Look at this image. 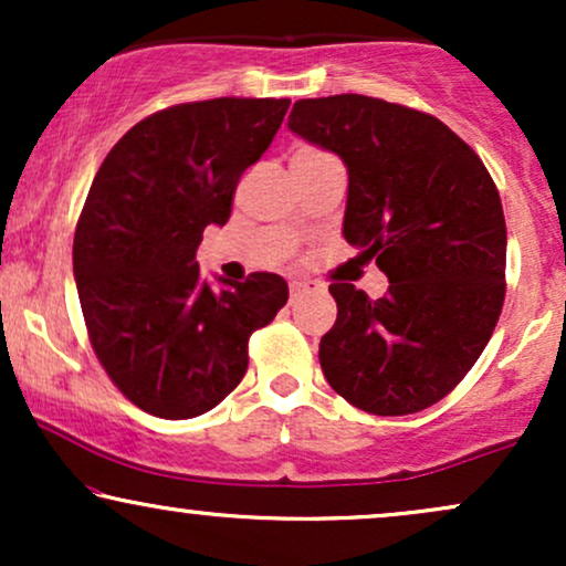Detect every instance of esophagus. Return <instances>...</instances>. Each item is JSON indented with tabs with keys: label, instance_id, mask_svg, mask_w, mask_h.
<instances>
[{
	"label": "esophagus",
	"instance_id": "34e87169",
	"mask_svg": "<svg viewBox=\"0 0 566 566\" xmlns=\"http://www.w3.org/2000/svg\"><path fill=\"white\" fill-rule=\"evenodd\" d=\"M311 290H319V284L311 282V279H297V282H290V297H292V301H297L303 292H311Z\"/></svg>",
	"mask_w": 566,
	"mask_h": 566
}]
</instances>
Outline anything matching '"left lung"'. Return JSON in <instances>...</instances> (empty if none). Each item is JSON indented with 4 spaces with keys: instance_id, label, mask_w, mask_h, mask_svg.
Wrapping results in <instances>:
<instances>
[{
    "instance_id": "1",
    "label": "left lung",
    "mask_w": 566,
    "mask_h": 566,
    "mask_svg": "<svg viewBox=\"0 0 566 566\" xmlns=\"http://www.w3.org/2000/svg\"><path fill=\"white\" fill-rule=\"evenodd\" d=\"M290 129L348 170L343 237L382 297L329 284L324 378L373 415L437 405L476 365L505 297V218L484 161L437 116L367 95L305 97Z\"/></svg>"
}]
</instances>
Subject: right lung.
Segmentation results:
<instances>
[{"mask_svg":"<svg viewBox=\"0 0 566 566\" xmlns=\"http://www.w3.org/2000/svg\"><path fill=\"white\" fill-rule=\"evenodd\" d=\"M287 97L180 103L138 122L108 151L74 233V279L97 361L114 386L165 420L205 415L247 373V343L287 303V282L250 274L212 290L197 247L231 216Z\"/></svg>","mask_w":566,"mask_h":566,"instance_id":"add662e5","label":"right lung"}]
</instances>
